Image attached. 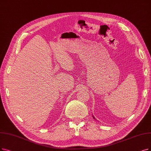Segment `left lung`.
<instances>
[{
    "label": "left lung",
    "instance_id": "8db88e82",
    "mask_svg": "<svg viewBox=\"0 0 151 151\" xmlns=\"http://www.w3.org/2000/svg\"><path fill=\"white\" fill-rule=\"evenodd\" d=\"M93 118H94V117H93Z\"/></svg>",
    "mask_w": 151,
    "mask_h": 151
}]
</instances>
